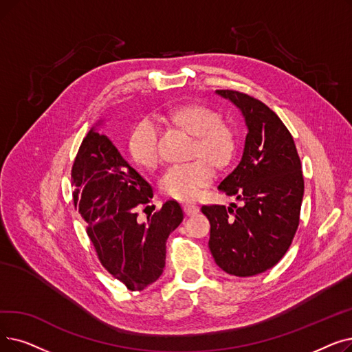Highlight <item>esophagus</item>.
<instances>
[{"label":"esophagus","mask_w":352,"mask_h":352,"mask_svg":"<svg viewBox=\"0 0 352 352\" xmlns=\"http://www.w3.org/2000/svg\"><path fill=\"white\" fill-rule=\"evenodd\" d=\"M184 212L187 216H192V214L198 212V206L195 204H184Z\"/></svg>","instance_id":"34e87169"}]
</instances>
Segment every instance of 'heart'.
I'll return each mask as SVG.
<instances>
[{
    "label": "heart",
    "instance_id": "obj_1",
    "mask_svg": "<svg viewBox=\"0 0 352 352\" xmlns=\"http://www.w3.org/2000/svg\"><path fill=\"white\" fill-rule=\"evenodd\" d=\"M175 126L194 136L191 162L173 165L162 174L160 188L166 195L190 201L212 181V166L226 168L237 148V133L232 124L220 119L217 111L203 103H184L168 112ZM128 149L132 160L144 168H155L160 162L158 131L154 122L144 119L132 129Z\"/></svg>",
    "mask_w": 352,
    "mask_h": 352
}]
</instances>
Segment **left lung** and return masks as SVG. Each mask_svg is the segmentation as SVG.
<instances>
[{"label":"left lung","instance_id":"obj_1","mask_svg":"<svg viewBox=\"0 0 352 352\" xmlns=\"http://www.w3.org/2000/svg\"><path fill=\"white\" fill-rule=\"evenodd\" d=\"M217 94L239 106L249 132L239 165L219 186L241 206L201 207L211 226L208 246L226 273L254 276L276 265L296 234L302 164L292 133L269 106L239 90Z\"/></svg>","mask_w":352,"mask_h":352}]
</instances>
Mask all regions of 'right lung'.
I'll return each instance as SVG.
<instances>
[{
	"label": "right lung",
	"mask_w": 352,
	"mask_h": 352,
	"mask_svg": "<svg viewBox=\"0 0 352 352\" xmlns=\"http://www.w3.org/2000/svg\"><path fill=\"white\" fill-rule=\"evenodd\" d=\"M73 204L100 265L129 290L155 282L165 266L166 239L184 214L168 200L145 223L136 207L146 206L151 186L120 157L104 135L89 131L72 165Z\"/></svg>",
	"instance_id": "right-lung-1"
}]
</instances>
